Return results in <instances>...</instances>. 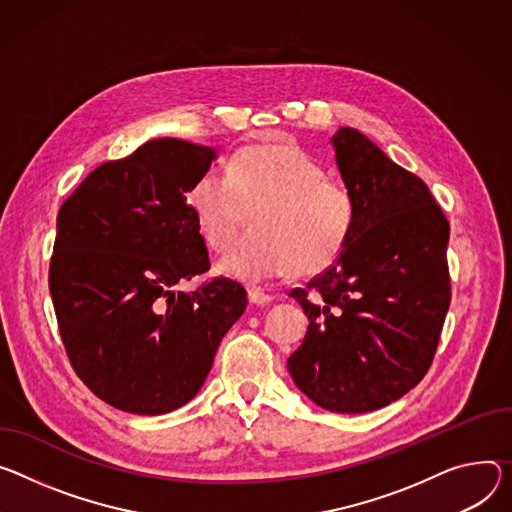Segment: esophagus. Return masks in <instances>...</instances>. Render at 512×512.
<instances>
[{
  "label": "esophagus",
  "mask_w": 512,
  "mask_h": 512,
  "mask_svg": "<svg viewBox=\"0 0 512 512\" xmlns=\"http://www.w3.org/2000/svg\"><path fill=\"white\" fill-rule=\"evenodd\" d=\"M249 302H251V304H257V306H267V304L273 302V296L265 294V292L259 290V288H251V290H249Z\"/></svg>",
  "instance_id": "34e87169"
}]
</instances>
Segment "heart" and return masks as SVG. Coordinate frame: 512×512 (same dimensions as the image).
Returning a JSON list of instances; mask_svg holds the SVG:
<instances>
[{"mask_svg":"<svg viewBox=\"0 0 512 512\" xmlns=\"http://www.w3.org/2000/svg\"><path fill=\"white\" fill-rule=\"evenodd\" d=\"M185 200L216 251L235 243L253 214V235L218 263L222 273L245 282L324 271L345 249L353 226L349 192L290 141L239 151L228 175L204 171Z\"/></svg>","mask_w":512,"mask_h":512,"instance_id":"heart-1","label":"heart"}]
</instances>
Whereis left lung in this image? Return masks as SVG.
<instances>
[{
	"label": "left lung",
	"instance_id": "1",
	"mask_svg": "<svg viewBox=\"0 0 512 512\" xmlns=\"http://www.w3.org/2000/svg\"><path fill=\"white\" fill-rule=\"evenodd\" d=\"M331 145L353 226L337 261L290 292L310 324L288 371L316 406L361 414L402 398L433 361L451 300L449 222L425 181L359 130L339 128Z\"/></svg>",
	"mask_w": 512,
	"mask_h": 512
}]
</instances>
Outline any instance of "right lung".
Masks as SVG:
<instances>
[{"label": "right lung", "instance_id": "right-lung-1", "mask_svg": "<svg viewBox=\"0 0 512 512\" xmlns=\"http://www.w3.org/2000/svg\"><path fill=\"white\" fill-rule=\"evenodd\" d=\"M212 147L153 138L91 171L57 216L49 288L61 339L83 384L106 404L157 416L188 404L247 308L241 284L210 269L185 200Z\"/></svg>", "mask_w": 512, "mask_h": 512}]
</instances>
